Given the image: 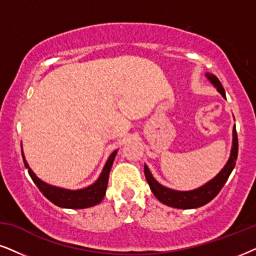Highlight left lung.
Listing matches in <instances>:
<instances>
[{
	"instance_id": "8db88e82",
	"label": "left lung",
	"mask_w": 256,
	"mask_h": 256,
	"mask_svg": "<svg viewBox=\"0 0 256 256\" xmlns=\"http://www.w3.org/2000/svg\"><path fill=\"white\" fill-rule=\"evenodd\" d=\"M206 76L208 78L210 82L214 85L223 98L226 99V92L224 88L222 87V84L220 82V80L216 78L214 74L206 73ZM238 134H236V128L234 126L232 128V146L230 151V157L226 164L224 168L216 174L212 180H210L208 183H206L204 186L197 188V189L189 190V192H178V190H172L169 188L163 186L162 184L157 182L154 178L150 170L146 166H144V174L146 177V180L150 186L151 192H154V195L156 196L158 200H160L164 204L172 206V208H178V209H194V208H200V206L206 204L212 200L216 195L221 192V189L227 182L229 174H232V169H234L236 164V158H238Z\"/></svg>"
}]
</instances>
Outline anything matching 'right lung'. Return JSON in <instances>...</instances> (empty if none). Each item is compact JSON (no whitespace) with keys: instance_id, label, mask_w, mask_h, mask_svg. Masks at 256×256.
Segmentation results:
<instances>
[{"instance_id":"1","label":"right lung","mask_w":256,"mask_h":256,"mask_svg":"<svg viewBox=\"0 0 256 256\" xmlns=\"http://www.w3.org/2000/svg\"><path fill=\"white\" fill-rule=\"evenodd\" d=\"M116 154H117V150L113 151L111 156L108 157V162H106L104 169H102V174H100L99 178L96 180L94 183L90 184L87 188L79 190H70L64 189V188L54 186L50 184H47L44 180H41L38 177H36L30 168H29L27 160H26L24 151H22V158H24V166L28 169L29 176L32 177L33 182L36 184L38 190L44 194V196L50 200L52 203L61 208H68V209H84L90 208V206H96L102 202L104 198L106 189H108V176L110 170H111L113 160H114Z\"/></svg>"}]
</instances>
